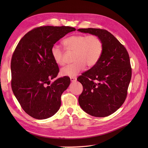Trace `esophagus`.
I'll return each instance as SVG.
<instances>
[{
	"label": "esophagus",
	"instance_id": "obj_1",
	"mask_svg": "<svg viewBox=\"0 0 148 148\" xmlns=\"http://www.w3.org/2000/svg\"><path fill=\"white\" fill-rule=\"evenodd\" d=\"M70 81L71 82H75L77 81V78L76 77H70Z\"/></svg>",
	"mask_w": 148,
	"mask_h": 148
}]
</instances>
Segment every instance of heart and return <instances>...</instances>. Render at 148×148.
<instances>
[{"label":"heart","mask_w":148,"mask_h":148,"mask_svg":"<svg viewBox=\"0 0 148 148\" xmlns=\"http://www.w3.org/2000/svg\"><path fill=\"white\" fill-rule=\"evenodd\" d=\"M63 44L69 52H74L73 63L60 70V75L64 77H76L84 70L86 65L88 67L96 65L101 59L103 51L101 39L95 34L70 36L64 40ZM51 53L57 65L65 64L64 53L59 46L53 45Z\"/></svg>","instance_id":"1"}]
</instances>
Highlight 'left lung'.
Instances as JSON below:
<instances>
[{
    "mask_svg": "<svg viewBox=\"0 0 148 148\" xmlns=\"http://www.w3.org/2000/svg\"><path fill=\"white\" fill-rule=\"evenodd\" d=\"M78 31L97 36L103 44L97 64L77 78L83 88L78 97L79 104L85 112L94 117H107L117 110L126 99L132 78L128 53L106 29L82 28Z\"/></svg>",
    "mask_w": 148,
    "mask_h": 148,
    "instance_id": "left-lung-1",
    "label": "left lung"
}]
</instances>
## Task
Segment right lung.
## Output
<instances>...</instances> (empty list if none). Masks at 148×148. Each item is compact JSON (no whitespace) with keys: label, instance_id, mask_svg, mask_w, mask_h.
I'll return each instance as SVG.
<instances>
[{"label":"right lung","instance_id":"right-lung-1","mask_svg":"<svg viewBox=\"0 0 148 148\" xmlns=\"http://www.w3.org/2000/svg\"><path fill=\"white\" fill-rule=\"evenodd\" d=\"M76 29L44 26L34 28L21 39L11 60V86L25 112L36 119L52 117L60 109L61 95L70 83L68 77L51 83L59 72L51 56L52 46Z\"/></svg>","mask_w":148,"mask_h":148}]
</instances>
